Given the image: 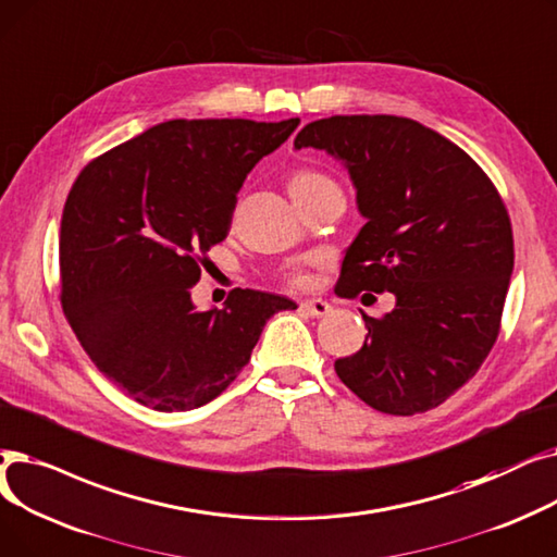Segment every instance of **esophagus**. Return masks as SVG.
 <instances>
[{
	"label": "esophagus",
	"instance_id": "34e87169",
	"mask_svg": "<svg viewBox=\"0 0 557 557\" xmlns=\"http://www.w3.org/2000/svg\"><path fill=\"white\" fill-rule=\"evenodd\" d=\"M301 310L310 317H324L326 312H331V304L324 299H306L301 301Z\"/></svg>",
	"mask_w": 557,
	"mask_h": 557
}]
</instances>
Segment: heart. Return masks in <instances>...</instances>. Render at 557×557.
Wrapping results in <instances>:
<instances>
[{
    "label": "heart",
    "mask_w": 557,
    "mask_h": 557,
    "mask_svg": "<svg viewBox=\"0 0 557 557\" xmlns=\"http://www.w3.org/2000/svg\"><path fill=\"white\" fill-rule=\"evenodd\" d=\"M326 183H333L331 178H326L324 174L320 172H310V170H304V172H297L293 178H289V195L293 193H301V190H310V188H320V185H326ZM289 283L295 285H301L306 281V276L299 272V270H293L287 274Z\"/></svg>",
    "instance_id": "heart-1"
}]
</instances>
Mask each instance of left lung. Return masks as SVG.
<instances>
[{
	"instance_id": "obj_1",
	"label": "left lung",
	"mask_w": 557,
	"mask_h": 557,
	"mask_svg": "<svg viewBox=\"0 0 557 557\" xmlns=\"http://www.w3.org/2000/svg\"><path fill=\"white\" fill-rule=\"evenodd\" d=\"M304 147L349 170L367 220L344 253L339 295L396 299L379 320L362 312L367 337L335 360L339 381L387 414L437 408L496 342L515 268L506 203L469 153L408 117L317 120L295 138Z\"/></svg>"
}]
</instances>
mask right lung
<instances>
[{
    "label": "right lung",
    "instance_id": "obj_1",
    "mask_svg": "<svg viewBox=\"0 0 557 557\" xmlns=\"http://www.w3.org/2000/svg\"><path fill=\"white\" fill-rule=\"evenodd\" d=\"M299 117L170 120L76 176L61 220V304L99 372L131 399L193 410L249 362L287 297L233 289L222 310L190 297L208 249L228 235L247 174Z\"/></svg>",
    "mask_w": 557,
    "mask_h": 557
}]
</instances>
